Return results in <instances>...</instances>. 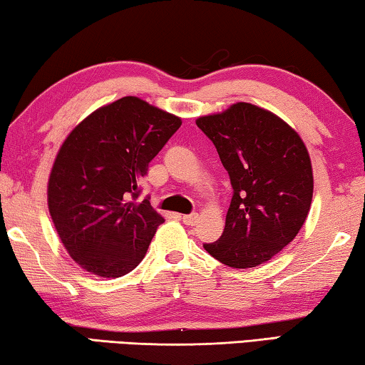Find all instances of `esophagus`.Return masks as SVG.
<instances>
[{"instance_id": "obj_1", "label": "esophagus", "mask_w": 365, "mask_h": 365, "mask_svg": "<svg viewBox=\"0 0 365 365\" xmlns=\"http://www.w3.org/2000/svg\"><path fill=\"white\" fill-rule=\"evenodd\" d=\"M199 213H190V215H181V222L187 226H195L199 223Z\"/></svg>"}]
</instances>
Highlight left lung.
Returning <instances> with one entry per match:
<instances>
[{"label": "left lung", "mask_w": 365, "mask_h": 365, "mask_svg": "<svg viewBox=\"0 0 365 365\" xmlns=\"http://www.w3.org/2000/svg\"><path fill=\"white\" fill-rule=\"evenodd\" d=\"M195 124L217 147L235 190L222 237L204 249L232 268L265 264L309 215L314 175L306 143L282 118L246 101Z\"/></svg>", "instance_id": "8db88e82"}]
</instances>
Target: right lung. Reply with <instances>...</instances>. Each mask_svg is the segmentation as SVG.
I'll return each instance as SVG.
<instances>
[{"mask_svg":"<svg viewBox=\"0 0 365 365\" xmlns=\"http://www.w3.org/2000/svg\"><path fill=\"white\" fill-rule=\"evenodd\" d=\"M181 118L123 97L77 124L56 153L48 179V210L77 265L103 278L133 272L165 222L134 202L148 163L181 126Z\"/></svg>","mask_w":365,"mask_h":365,"instance_id":"1","label":"right lung"}]
</instances>
